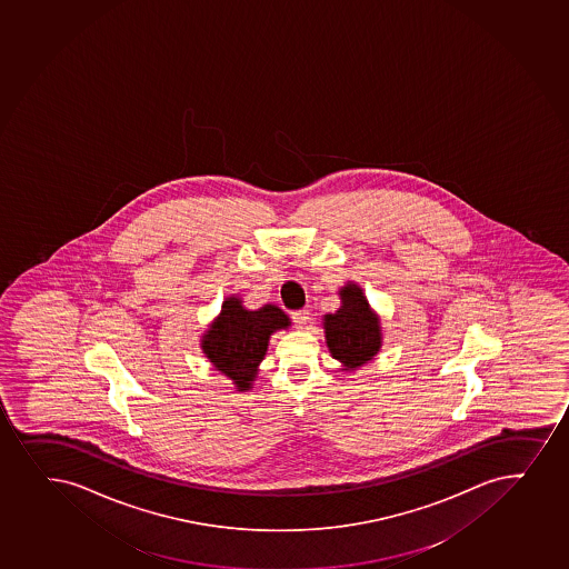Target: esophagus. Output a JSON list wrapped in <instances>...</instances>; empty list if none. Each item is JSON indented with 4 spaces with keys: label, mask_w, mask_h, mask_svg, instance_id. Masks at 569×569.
I'll use <instances>...</instances> for the list:
<instances>
[{
    "label": "esophagus",
    "mask_w": 569,
    "mask_h": 569,
    "mask_svg": "<svg viewBox=\"0 0 569 569\" xmlns=\"http://www.w3.org/2000/svg\"><path fill=\"white\" fill-rule=\"evenodd\" d=\"M291 318H293L295 323L300 327V329H305L310 323V312H308L307 308H302V310H295L291 312Z\"/></svg>",
    "instance_id": "obj_1"
}]
</instances>
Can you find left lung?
I'll return each instance as SVG.
<instances>
[{
	"mask_svg": "<svg viewBox=\"0 0 569 569\" xmlns=\"http://www.w3.org/2000/svg\"><path fill=\"white\" fill-rule=\"evenodd\" d=\"M339 295V310L326 313L321 326L329 353L342 365L340 371L353 372L377 358L382 348V326L356 281H348Z\"/></svg>",
	"mask_w": 569,
	"mask_h": 569,
	"instance_id": "8db88e82",
	"label": "left lung"
}]
</instances>
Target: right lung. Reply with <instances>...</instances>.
Here are the masks:
<instances>
[{"mask_svg":"<svg viewBox=\"0 0 569 569\" xmlns=\"http://www.w3.org/2000/svg\"><path fill=\"white\" fill-rule=\"evenodd\" d=\"M289 326L288 313L276 305L249 310L240 295H229L218 318L202 332L200 348L211 367L229 378L234 390L249 391L269 350L270 337Z\"/></svg>","mask_w":569,"mask_h":569,"instance_id":"1","label":"right lung"}]
</instances>
